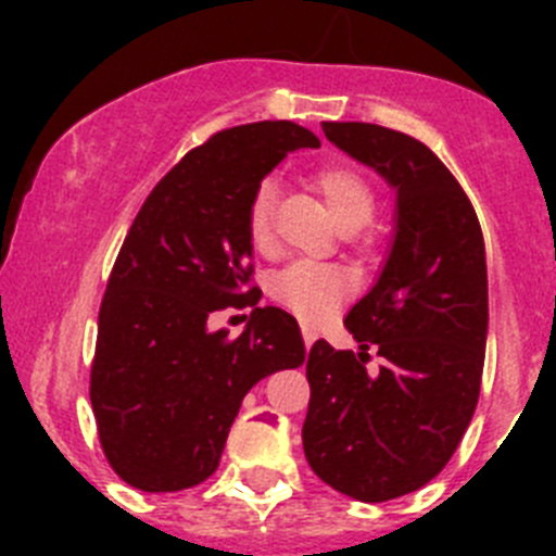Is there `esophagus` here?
<instances>
[{"instance_id": "34e87169", "label": "esophagus", "mask_w": 556, "mask_h": 556, "mask_svg": "<svg viewBox=\"0 0 556 556\" xmlns=\"http://www.w3.org/2000/svg\"><path fill=\"white\" fill-rule=\"evenodd\" d=\"M314 339H317V333H314L308 326H303V342H306V348L314 345Z\"/></svg>"}]
</instances>
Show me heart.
Returning <instances> with one entry per match:
<instances>
[{
	"instance_id": "heart-1",
	"label": "heart",
	"mask_w": 556,
	"mask_h": 556,
	"mask_svg": "<svg viewBox=\"0 0 556 556\" xmlns=\"http://www.w3.org/2000/svg\"><path fill=\"white\" fill-rule=\"evenodd\" d=\"M312 186L323 194L331 217L342 230H356L370 223L376 211V189L358 169L348 164H326L312 172ZM273 180H264L255 191L248 211L250 242L258 250L273 242V211H275ZM351 292V278L342 269L326 264H292L281 269L273 281V298L292 308L301 320L320 323L337 312V306Z\"/></svg>"
}]
</instances>
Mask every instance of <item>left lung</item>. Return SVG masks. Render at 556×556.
I'll return each instance as SVG.
<instances>
[{
    "mask_svg": "<svg viewBox=\"0 0 556 556\" xmlns=\"http://www.w3.org/2000/svg\"><path fill=\"white\" fill-rule=\"evenodd\" d=\"M331 144L395 191V233L370 292L348 312L358 353L317 339L303 451L337 493L378 504L448 465L479 401L488 345V262L479 219L424 141L365 122H323ZM386 365L367 374L366 348Z\"/></svg>",
    "mask_w": 556,
    "mask_h": 556,
    "instance_id": "obj_1",
    "label": "left lung"
}]
</instances>
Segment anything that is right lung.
Returning <instances> with one entry per match:
<instances>
[{
  "instance_id": "right-lung-1",
  "label": "right lung",
  "mask_w": 556,
  "mask_h": 556,
  "mask_svg": "<svg viewBox=\"0 0 556 556\" xmlns=\"http://www.w3.org/2000/svg\"><path fill=\"white\" fill-rule=\"evenodd\" d=\"M320 147L294 122L214 132L150 191L125 236L100 306L91 406L111 468L144 493L208 479L242 397L306 358L292 314L258 306L248 287V211L287 152ZM250 305L236 340L207 328L214 311Z\"/></svg>"
}]
</instances>
